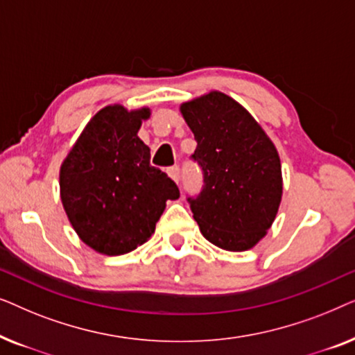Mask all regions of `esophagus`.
I'll list each match as a JSON object with an SVG mask.
<instances>
[{"label": "esophagus", "instance_id": "34e87169", "mask_svg": "<svg viewBox=\"0 0 355 355\" xmlns=\"http://www.w3.org/2000/svg\"><path fill=\"white\" fill-rule=\"evenodd\" d=\"M168 176L171 178L174 182H179V166L168 168Z\"/></svg>", "mask_w": 355, "mask_h": 355}]
</instances>
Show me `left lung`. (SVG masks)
I'll use <instances>...</instances> for the list:
<instances>
[{"instance_id":"left-lung-1","label":"left lung","mask_w":355,"mask_h":355,"mask_svg":"<svg viewBox=\"0 0 355 355\" xmlns=\"http://www.w3.org/2000/svg\"><path fill=\"white\" fill-rule=\"evenodd\" d=\"M197 140L192 158L203 171V191L191 202L207 241L244 252L266 236L283 197V173L275 144L241 103L211 90L181 105Z\"/></svg>"}]
</instances>
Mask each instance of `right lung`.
<instances>
[{
  "instance_id": "add662e5",
  "label": "right lung",
  "mask_w": 355,
  "mask_h": 355,
  "mask_svg": "<svg viewBox=\"0 0 355 355\" xmlns=\"http://www.w3.org/2000/svg\"><path fill=\"white\" fill-rule=\"evenodd\" d=\"M148 106L101 108L82 130L60 168V196L79 239L103 255H124L147 242L179 189L150 164L137 135Z\"/></svg>"
}]
</instances>
